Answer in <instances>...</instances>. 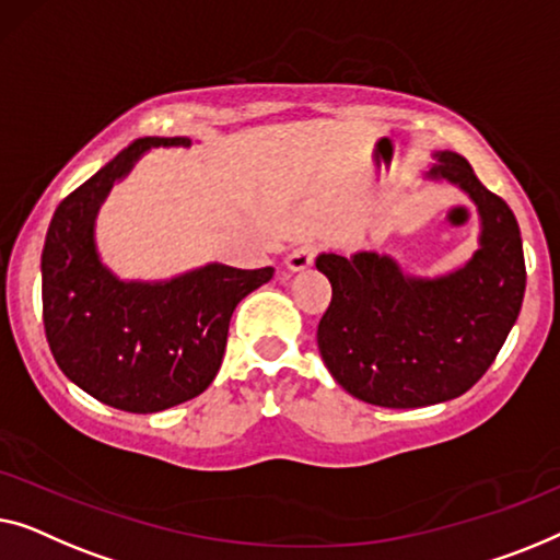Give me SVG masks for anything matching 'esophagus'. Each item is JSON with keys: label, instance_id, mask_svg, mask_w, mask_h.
Instances as JSON below:
<instances>
[{"label": "esophagus", "instance_id": "1", "mask_svg": "<svg viewBox=\"0 0 560 560\" xmlns=\"http://www.w3.org/2000/svg\"><path fill=\"white\" fill-rule=\"evenodd\" d=\"M314 256H317V248L306 246V243H304V246H296L287 256V266H289L291 271H302V269H306V266H312Z\"/></svg>", "mask_w": 560, "mask_h": 560}]
</instances>
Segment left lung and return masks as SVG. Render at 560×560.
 <instances>
[{"label":"left lung","mask_w":560,"mask_h":560,"mask_svg":"<svg viewBox=\"0 0 560 560\" xmlns=\"http://www.w3.org/2000/svg\"><path fill=\"white\" fill-rule=\"evenodd\" d=\"M429 177L459 185L482 218L479 250L441 279L404 277L388 256L322 254L332 283L319 319L322 360L350 396L383 408H421L467 393L487 373L525 294V256L508 202L471 164L441 152Z\"/></svg>","instance_id":"left-lung-1"}]
</instances>
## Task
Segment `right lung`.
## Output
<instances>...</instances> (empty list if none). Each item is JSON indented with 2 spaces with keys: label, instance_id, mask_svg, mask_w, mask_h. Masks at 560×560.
Returning a JSON list of instances; mask_svg holds the SVG:
<instances>
[{
  "label": "right lung",
  "instance_id": "obj_1",
  "mask_svg": "<svg viewBox=\"0 0 560 560\" xmlns=\"http://www.w3.org/2000/svg\"><path fill=\"white\" fill-rule=\"evenodd\" d=\"M187 137H144L58 205L43 248V322L58 368L101 404L156 413L208 388L223 362L233 310L273 277L210 264L162 283L119 281L98 261L93 220L116 179L149 147Z\"/></svg>",
  "mask_w": 560,
  "mask_h": 560
}]
</instances>
